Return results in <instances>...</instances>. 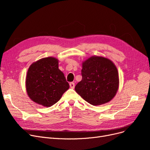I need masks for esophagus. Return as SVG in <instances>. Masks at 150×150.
I'll list each match as a JSON object with an SVG mask.
<instances>
[{
    "label": "esophagus",
    "mask_w": 150,
    "mask_h": 150,
    "mask_svg": "<svg viewBox=\"0 0 150 150\" xmlns=\"http://www.w3.org/2000/svg\"><path fill=\"white\" fill-rule=\"evenodd\" d=\"M69 86L71 89H74V86H75V84L74 83V82H71L69 83Z\"/></svg>",
    "instance_id": "obj_1"
}]
</instances>
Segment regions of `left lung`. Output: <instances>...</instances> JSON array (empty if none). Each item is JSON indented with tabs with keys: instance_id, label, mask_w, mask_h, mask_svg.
I'll return each mask as SVG.
<instances>
[{
	"instance_id": "left-lung-1",
	"label": "left lung",
	"mask_w": 150,
	"mask_h": 150,
	"mask_svg": "<svg viewBox=\"0 0 150 150\" xmlns=\"http://www.w3.org/2000/svg\"><path fill=\"white\" fill-rule=\"evenodd\" d=\"M81 74L82 80L75 90L90 104H104L115 96L119 79L116 66L110 59L92 56L82 63Z\"/></svg>"
}]
</instances>
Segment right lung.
<instances>
[{
	"instance_id": "add662e5",
	"label": "right lung",
	"mask_w": 150,
	"mask_h": 150,
	"mask_svg": "<svg viewBox=\"0 0 150 150\" xmlns=\"http://www.w3.org/2000/svg\"><path fill=\"white\" fill-rule=\"evenodd\" d=\"M69 87L64 74L58 69L57 59H41L28 68L26 89L30 99L40 105L52 106L59 100Z\"/></svg>"
}]
</instances>
